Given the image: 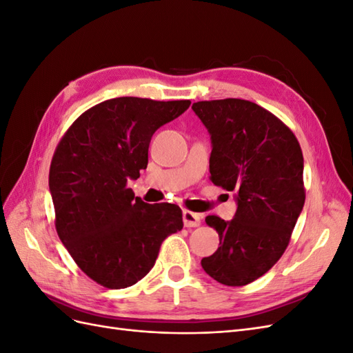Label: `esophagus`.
Returning a JSON list of instances; mask_svg holds the SVG:
<instances>
[{
    "mask_svg": "<svg viewBox=\"0 0 353 353\" xmlns=\"http://www.w3.org/2000/svg\"><path fill=\"white\" fill-rule=\"evenodd\" d=\"M183 221H184V225L187 228L199 227L200 222H201V215H200V213H194L191 210H184L183 212Z\"/></svg>",
    "mask_w": 353,
    "mask_h": 353,
    "instance_id": "obj_1",
    "label": "esophagus"
}]
</instances>
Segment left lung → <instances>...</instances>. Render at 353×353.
Returning <instances> with one entry per match:
<instances>
[{"label":"left lung","mask_w":353,"mask_h":353,"mask_svg":"<svg viewBox=\"0 0 353 353\" xmlns=\"http://www.w3.org/2000/svg\"><path fill=\"white\" fill-rule=\"evenodd\" d=\"M193 110L210 134V181L237 193L231 221L206 216L221 245L201 266L221 284L245 285L268 272L290 243L305 205L302 148L290 128L256 103L197 101Z\"/></svg>","instance_id":"8db88e82"}]
</instances>
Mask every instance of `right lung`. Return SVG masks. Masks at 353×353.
<instances>
[{
	"instance_id": "1",
	"label": "right lung",
	"mask_w": 353,
	"mask_h": 353,
	"mask_svg": "<svg viewBox=\"0 0 353 353\" xmlns=\"http://www.w3.org/2000/svg\"><path fill=\"white\" fill-rule=\"evenodd\" d=\"M190 104L105 100L83 112L56 147L50 191L57 234L79 268L103 287L125 288L144 279L163 240L183 230L179 206L148 205L128 181L147 168L153 134Z\"/></svg>"
}]
</instances>
